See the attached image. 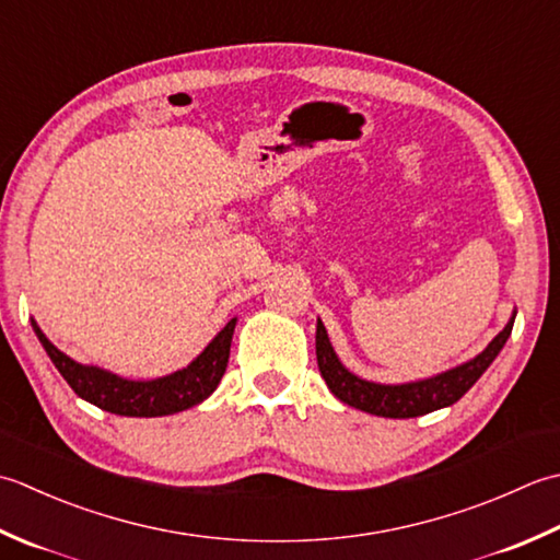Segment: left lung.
Wrapping results in <instances>:
<instances>
[{
	"mask_svg": "<svg viewBox=\"0 0 560 560\" xmlns=\"http://www.w3.org/2000/svg\"><path fill=\"white\" fill-rule=\"evenodd\" d=\"M515 316L517 312H512L505 328L500 330V334L486 346V350L478 352L476 358L456 364V368L447 372L425 376V380L404 382V384L368 382L362 380V376L352 374L336 355L334 346H330L324 322L322 318H316L318 372H322L330 394H334L338 401L382 418H418V416L432 413V410L456 404L466 392L471 389V386L478 382V376L490 368V362L498 358V352L508 343V338L512 334V324H515Z\"/></svg>",
	"mask_w": 560,
	"mask_h": 560,
	"instance_id": "8db88e82",
	"label": "left lung"
}]
</instances>
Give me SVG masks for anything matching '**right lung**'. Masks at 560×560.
Instances as JSON below:
<instances>
[{
    "instance_id": "right-lung-1",
    "label": "right lung",
    "mask_w": 560,
    "mask_h": 560,
    "mask_svg": "<svg viewBox=\"0 0 560 560\" xmlns=\"http://www.w3.org/2000/svg\"><path fill=\"white\" fill-rule=\"evenodd\" d=\"M31 326L57 372L65 376V382L72 386L79 398L116 416L159 418L198 406L217 389V384L224 376L226 362H230L236 316L184 370L154 376V380H128V376L96 368V364L77 362L50 343L36 318H31Z\"/></svg>"
}]
</instances>
